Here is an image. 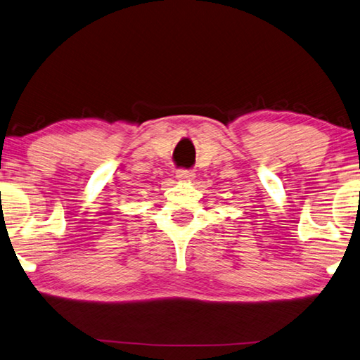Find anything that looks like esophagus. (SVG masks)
<instances>
[{"label": "esophagus", "instance_id": "esophagus-1", "mask_svg": "<svg viewBox=\"0 0 360 360\" xmlns=\"http://www.w3.org/2000/svg\"><path fill=\"white\" fill-rule=\"evenodd\" d=\"M176 178L179 181H192L195 178V173L192 169H178V172H176Z\"/></svg>", "mask_w": 360, "mask_h": 360}]
</instances>
